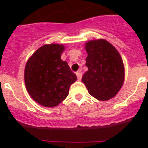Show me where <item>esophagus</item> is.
<instances>
[{"label":"esophagus","mask_w":148,"mask_h":148,"mask_svg":"<svg viewBox=\"0 0 148 148\" xmlns=\"http://www.w3.org/2000/svg\"><path fill=\"white\" fill-rule=\"evenodd\" d=\"M76 75H77V77L78 80H81V77H82V72H81V71H77L76 73Z\"/></svg>","instance_id":"1"}]
</instances>
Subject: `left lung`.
<instances>
[{"mask_svg":"<svg viewBox=\"0 0 148 148\" xmlns=\"http://www.w3.org/2000/svg\"><path fill=\"white\" fill-rule=\"evenodd\" d=\"M85 49L88 71L84 74L82 82L91 96L100 101H108L117 95L124 83L121 57L111 44L103 39L88 41Z\"/></svg>","mask_w":148,"mask_h":148,"instance_id":"obj_1","label":"left lung"}]
</instances>
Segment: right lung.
Masks as SVG:
<instances>
[{"mask_svg": "<svg viewBox=\"0 0 148 148\" xmlns=\"http://www.w3.org/2000/svg\"><path fill=\"white\" fill-rule=\"evenodd\" d=\"M63 45L51 44L40 47L29 58L24 70L27 92L39 104L53 108L68 95L76 74L66 61L60 59Z\"/></svg>", "mask_w": 148, "mask_h": 148, "instance_id": "obj_1", "label": "right lung"}]
</instances>
